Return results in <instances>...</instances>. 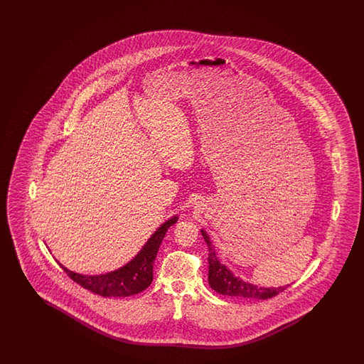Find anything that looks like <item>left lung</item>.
Instances as JSON below:
<instances>
[{
    "instance_id": "obj_1",
    "label": "left lung",
    "mask_w": 364,
    "mask_h": 364,
    "mask_svg": "<svg viewBox=\"0 0 364 364\" xmlns=\"http://www.w3.org/2000/svg\"><path fill=\"white\" fill-rule=\"evenodd\" d=\"M203 238L208 245V282L210 287L217 291L218 294L229 295V296H240L246 299H269L284 290L287 287H260L245 282L240 277H234L232 272L229 271L224 264L217 260L215 248L212 246V242L208 234L201 230ZM289 287V285H287Z\"/></svg>"
}]
</instances>
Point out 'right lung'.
Segmentation results:
<instances>
[{"label": "right lung", "mask_w": 364, "mask_h": 364, "mask_svg": "<svg viewBox=\"0 0 364 364\" xmlns=\"http://www.w3.org/2000/svg\"><path fill=\"white\" fill-rule=\"evenodd\" d=\"M177 217L161 225L159 230L149 238L146 246L135 259L121 269L100 276H83L71 272L60 264L62 269L74 282L101 296H129L138 294L147 289L154 279V263L159 247L171 225L176 224Z\"/></svg>", "instance_id": "add662e5"}]
</instances>
